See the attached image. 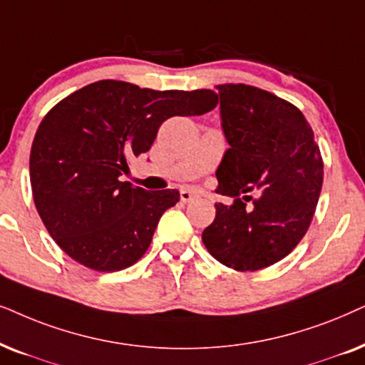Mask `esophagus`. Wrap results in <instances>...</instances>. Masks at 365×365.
Listing matches in <instances>:
<instances>
[{
    "mask_svg": "<svg viewBox=\"0 0 365 365\" xmlns=\"http://www.w3.org/2000/svg\"><path fill=\"white\" fill-rule=\"evenodd\" d=\"M180 198H182V202L188 203V202L195 200L197 195H195V193H193V192H190V190H185V188H183V190H180Z\"/></svg>",
    "mask_w": 365,
    "mask_h": 365,
    "instance_id": "34e87169",
    "label": "esophagus"
}]
</instances>
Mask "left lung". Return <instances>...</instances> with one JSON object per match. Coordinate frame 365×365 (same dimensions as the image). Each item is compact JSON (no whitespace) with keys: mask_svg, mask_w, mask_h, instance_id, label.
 Returning a JSON list of instances; mask_svg holds the SVG:
<instances>
[{"mask_svg":"<svg viewBox=\"0 0 365 365\" xmlns=\"http://www.w3.org/2000/svg\"><path fill=\"white\" fill-rule=\"evenodd\" d=\"M222 128L230 148L217 168L222 195L215 220L202 233L213 259L239 272L277 264L292 252L317 207L324 162L297 106L244 83L218 85ZM259 192L252 206L240 192ZM252 198V197H250Z\"/></svg>","mask_w":365,"mask_h":365,"instance_id":"obj_1","label":"left lung"}]
</instances>
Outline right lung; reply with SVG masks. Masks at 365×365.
Segmentation results:
<instances>
[{
    "mask_svg": "<svg viewBox=\"0 0 365 365\" xmlns=\"http://www.w3.org/2000/svg\"><path fill=\"white\" fill-rule=\"evenodd\" d=\"M212 90H150L100 80L68 95L38 126L30 153L33 200L58 247L78 264L116 272L142 259L178 190L147 192L120 175L152 148L170 116L213 110Z\"/></svg>",
    "mask_w": 365,
    "mask_h": 365,
    "instance_id": "obj_1",
    "label": "right lung"
}]
</instances>
